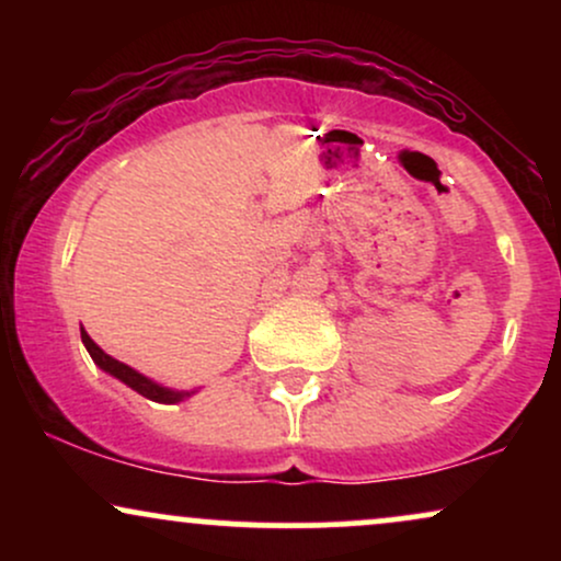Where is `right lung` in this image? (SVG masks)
I'll list each match as a JSON object with an SVG mask.
<instances>
[{
	"mask_svg": "<svg viewBox=\"0 0 561 561\" xmlns=\"http://www.w3.org/2000/svg\"><path fill=\"white\" fill-rule=\"evenodd\" d=\"M81 343L87 345L89 356L94 358V364L100 366L102 371H107V375H113L115 379H121V382L128 385V388H131V390H137L139 396L150 398V401H158V403H179V401H184V398H190L192 392H195V390L186 392V390H171V388H163V385L152 382V379H147L145 375H139V371H137V369H131V366H126V364L115 362L113 356H107V353L102 351V347L96 345L94 340L89 337L87 332H83V327H81Z\"/></svg>",
	"mask_w": 561,
	"mask_h": 561,
	"instance_id": "add662e5",
	"label": "right lung"
}]
</instances>
